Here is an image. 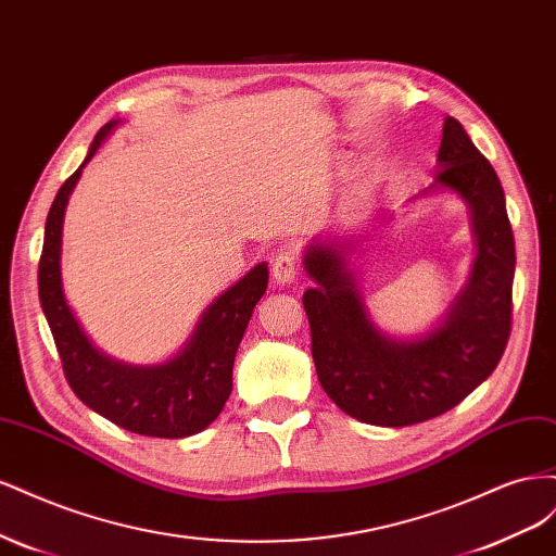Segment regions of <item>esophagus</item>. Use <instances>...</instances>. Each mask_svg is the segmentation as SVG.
<instances>
[{
  "label": "esophagus",
  "mask_w": 556,
  "mask_h": 556,
  "mask_svg": "<svg viewBox=\"0 0 556 556\" xmlns=\"http://www.w3.org/2000/svg\"><path fill=\"white\" fill-rule=\"evenodd\" d=\"M271 276L278 285H290L296 278V260L294 252L290 250H280L278 255L271 262Z\"/></svg>",
  "instance_id": "esophagus-1"
}]
</instances>
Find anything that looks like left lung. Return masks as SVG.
<instances>
[{
    "label": "left lung",
    "mask_w": 556,
    "mask_h": 556,
    "mask_svg": "<svg viewBox=\"0 0 556 556\" xmlns=\"http://www.w3.org/2000/svg\"><path fill=\"white\" fill-rule=\"evenodd\" d=\"M433 188L457 192L470 208L478 255L450 313L413 341L380 333L366 315L345 264V243H313L304 264L311 352L327 396L376 427H408L439 417L492 376L510 339L515 239L501 180L466 129L445 117Z\"/></svg>",
    "instance_id": "obj_1"
}]
</instances>
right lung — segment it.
<instances>
[{
	"instance_id": "add662e5",
	"label": "right lung",
	"mask_w": 556,
	"mask_h": 556,
	"mask_svg": "<svg viewBox=\"0 0 556 556\" xmlns=\"http://www.w3.org/2000/svg\"><path fill=\"white\" fill-rule=\"evenodd\" d=\"M121 121L97 131L86 162ZM78 169L62 182L46 217L39 260V299L60 352L64 378L88 408L131 433L153 439H185L204 431L220 415L231 394V368L239 343L266 292L268 266L257 264L201 315L199 325L176 357L153 366H131L99 352L66 306L60 278V245L64 208Z\"/></svg>"
}]
</instances>
